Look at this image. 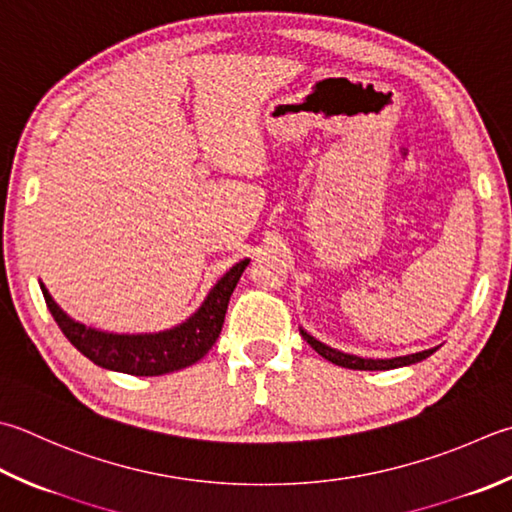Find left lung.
<instances>
[{
  "instance_id": "8db88e82",
  "label": "left lung",
  "mask_w": 512,
  "mask_h": 512,
  "mask_svg": "<svg viewBox=\"0 0 512 512\" xmlns=\"http://www.w3.org/2000/svg\"><path fill=\"white\" fill-rule=\"evenodd\" d=\"M299 333H302V337L306 339V342L313 346L324 359H328V362H333V364L342 366V368H353V370H388V368L410 366V364L422 362V359L430 357L439 348V346L437 348H428V350H422V353H413V355H404V357H393V359H366V357L342 353V350H337V348H330V346L319 342V339H315L313 335H308L306 330H299Z\"/></svg>"
}]
</instances>
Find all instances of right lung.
Segmentation results:
<instances>
[{
	"label": "right lung",
	"mask_w": 512,
	"mask_h": 512,
	"mask_svg": "<svg viewBox=\"0 0 512 512\" xmlns=\"http://www.w3.org/2000/svg\"><path fill=\"white\" fill-rule=\"evenodd\" d=\"M248 262L250 259H242V262L230 268L210 288L204 304L186 322L168 330H159V333L119 335L79 324L57 306L42 282H39V286H42L46 306L50 315L55 317L57 326L62 328L68 342L84 357H88L90 362L106 370H117V373L155 377L193 366L213 348L219 333H222L230 295H233Z\"/></svg>",
	"instance_id": "add662e5"
}]
</instances>
